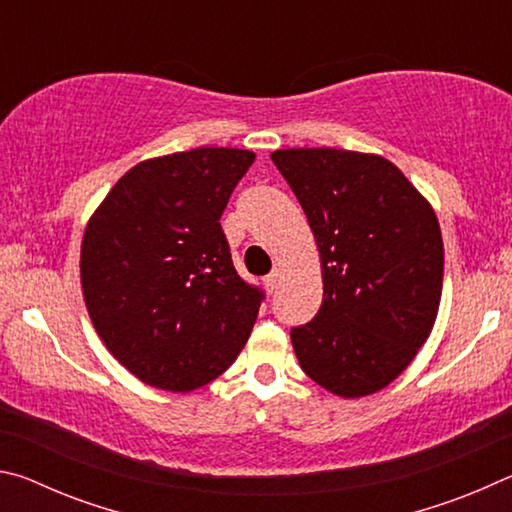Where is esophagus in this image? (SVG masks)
<instances>
[{
    "instance_id": "obj_1",
    "label": "esophagus",
    "mask_w": 512,
    "mask_h": 512,
    "mask_svg": "<svg viewBox=\"0 0 512 512\" xmlns=\"http://www.w3.org/2000/svg\"><path fill=\"white\" fill-rule=\"evenodd\" d=\"M280 277H282V271H280V268H273V271L264 277L266 289L273 293L277 287H280Z\"/></svg>"
}]
</instances>
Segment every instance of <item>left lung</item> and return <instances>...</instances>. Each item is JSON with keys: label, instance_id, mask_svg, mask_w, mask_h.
Segmentation results:
<instances>
[{"label": "left lung", "instance_id": "1", "mask_svg": "<svg viewBox=\"0 0 512 512\" xmlns=\"http://www.w3.org/2000/svg\"><path fill=\"white\" fill-rule=\"evenodd\" d=\"M305 210L323 264V305L291 329L302 370L341 397L391 384L429 339L443 291V237L431 205L379 155H273Z\"/></svg>", "mask_w": 512, "mask_h": 512}]
</instances>
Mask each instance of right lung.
I'll return each instance as SVG.
<instances>
[{"label":"right lung","mask_w":512,"mask_h":512,"mask_svg":"<svg viewBox=\"0 0 512 512\" xmlns=\"http://www.w3.org/2000/svg\"><path fill=\"white\" fill-rule=\"evenodd\" d=\"M253 151L201 146L135 164L85 228L92 325L144 384L187 393L232 366L264 291L232 264L221 214Z\"/></svg>","instance_id":"obj_1"}]
</instances>
